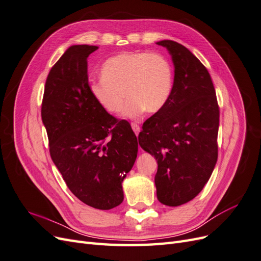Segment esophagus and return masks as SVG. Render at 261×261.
I'll return each instance as SVG.
<instances>
[{
  "label": "esophagus",
  "instance_id": "esophagus-1",
  "mask_svg": "<svg viewBox=\"0 0 261 261\" xmlns=\"http://www.w3.org/2000/svg\"><path fill=\"white\" fill-rule=\"evenodd\" d=\"M132 128H133L134 133H135L136 135H138L139 132H140V126L137 123H132Z\"/></svg>",
  "mask_w": 261,
  "mask_h": 261
}]
</instances>
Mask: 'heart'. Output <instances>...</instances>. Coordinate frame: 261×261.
Instances as JSON below:
<instances>
[{"mask_svg": "<svg viewBox=\"0 0 261 261\" xmlns=\"http://www.w3.org/2000/svg\"><path fill=\"white\" fill-rule=\"evenodd\" d=\"M102 80L93 82L89 91L97 103L109 113L122 111L135 118L156 113L167 106L174 87V68L159 52H123L108 59L101 66Z\"/></svg>", "mask_w": 261, "mask_h": 261, "instance_id": "obj_1", "label": "heart"}]
</instances>
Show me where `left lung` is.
<instances>
[{
    "label": "left lung",
    "instance_id": "8db88e82",
    "mask_svg": "<svg viewBox=\"0 0 261 261\" xmlns=\"http://www.w3.org/2000/svg\"><path fill=\"white\" fill-rule=\"evenodd\" d=\"M167 48L174 64V87L160 112L143 125L139 146L158 163V200L177 207L194 199L209 180L218 159L219 106L210 74L184 45Z\"/></svg>",
    "mask_w": 261,
    "mask_h": 261
}]
</instances>
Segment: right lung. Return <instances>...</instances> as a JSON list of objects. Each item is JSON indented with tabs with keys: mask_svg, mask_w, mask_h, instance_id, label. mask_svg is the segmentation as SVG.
Listing matches in <instances>:
<instances>
[{
	"mask_svg": "<svg viewBox=\"0 0 261 261\" xmlns=\"http://www.w3.org/2000/svg\"><path fill=\"white\" fill-rule=\"evenodd\" d=\"M96 45H72L46 78L41 117L50 154L69 191L88 206L109 210L124 199L122 183L137 158L127 121L109 114L89 91L87 58Z\"/></svg>",
	"mask_w": 261,
	"mask_h": 261,
	"instance_id": "add662e5",
	"label": "right lung"
}]
</instances>
